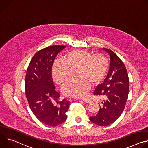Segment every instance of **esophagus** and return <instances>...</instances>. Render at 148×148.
<instances>
[{
	"instance_id": "34e87169",
	"label": "esophagus",
	"mask_w": 148,
	"mask_h": 148,
	"mask_svg": "<svg viewBox=\"0 0 148 148\" xmlns=\"http://www.w3.org/2000/svg\"><path fill=\"white\" fill-rule=\"evenodd\" d=\"M82 100L83 101H84V102H87V103H90V102H91V100L90 98H84L82 99Z\"/></svg>"
}]
</instances>
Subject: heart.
Here are the masks:
<instances>
[{
  "instance_id": "obj_1",
  "label": "heart",
  "mask_w": 148,
  "mask_h": 148,
  "mask_svg": "<svg viewBox=\"0 0 148 148\" xmlns=\"http://www.w3.org/2000/svg\"><path fill=\"white\" fill-rule=\"evenodd\" d=\"M110 64L107 57L102 53H92L77 49L66 53L62 61L56 60L51 67V75L58 85H63L69 79L70 70L77 67L78 78L68 81L62 88V94L67 97L79 98L85 95L93 84L100 83L106 76Z\"/></svg>"
}]
</instances>
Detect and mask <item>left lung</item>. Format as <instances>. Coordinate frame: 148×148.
<instances>
[{
	"label": "left lung",
	"instance_id": "8db88e82",
	"mask_svg": "<svg viewBox=\"0 0 148 148\" xmlns=\"http://www.w3.org/2000/svg\"><path fill=\"white\" fill-rule=\"evenodd\" d=\"M103 50L110 55L109 72L104 82L95 89L94 95L103 96L104 99L97 115L90 116L94 123L101 126L115 122L122 113L128 99L130 80L127 70L120 58L112 50Z\"/></svg>",
	"mask_w": 148,
	"mask_h": 148
}]
</instances>
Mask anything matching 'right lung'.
<instances>
[{
  "label": "right lung",
  "instance_id": "obj_1",
  "mask_svg": "<svg viewBox=\"0 0 148 148\" xmlns=\"http://www.w3.org/2000/svg\"><path fill=\"white\" fill-rule=\"evenodd\" d=\"M66 46H50L36 53L27 67L25 78V94L29 107L43 123L56 126L67 118L70 102L58 101L60 93L55 89L51 67L57 54ZM56 101L58 105L53 102Z\"/></svg>",
  "mask_w": 148,
  "mask_h": 148
}]
</instances>
